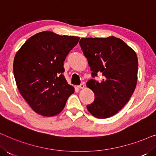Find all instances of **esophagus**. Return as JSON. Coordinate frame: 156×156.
I'll list each match as a JSON object with an SVG mask.
<instances>
[{
  "label": "esophagus",
  "mask_w": 156,
  "mask_h": 156,
  "mask_svg": "<svg viewBox=\"0 0 156 156\" xmlns=\"http://www.w3.org/2000/svg\"><path fill=\"white\" fill-rule=\"evenodd\" d=\"M84 87V84H81L80 85H79L77 86V88L78 89H83Z\"/></svg>",
  "instance_id": "obj_1"
}]
</instances>
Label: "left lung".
Segmentation results:
<instances>
[{
	"mask_svg": "<svg viewBox=\"0 0 156 156\" xmlns=\"http://www.w3.org/2000/svg\"><path fill=\"white\" fill-rule=\"evenodd\" d=\"M80 44L92 71L91 76L102 75L101 81L91 79L87 82L95 97L87 109L98 119L114 116L129 101L136 89L137 55L122 40L113 36L82 38Z\"/></svg>",
	"mask_w": 156,
	"mask_h": 156,
	"instance_id": "1",
	"label": "left lung"
}]
</instances>
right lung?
<instances>
[{
  "mask_svg": "<svg viewBox=\"0 0 156 156\" xmlns=\"http://www.w3.org/2000/svg\"><path fill=\"white\" fill-rule=\"evenodd\" d=\"M80 37L44 31L32 36L16 53L15 80L20 94L34 112L58 114L74 89L64 76V61Z\"/></svg>",
  "mask_w": 156,
  "mask_h": 156,
  "instance_id": "right-lung-1",
  "label": "right lung"
}]
</instances>
